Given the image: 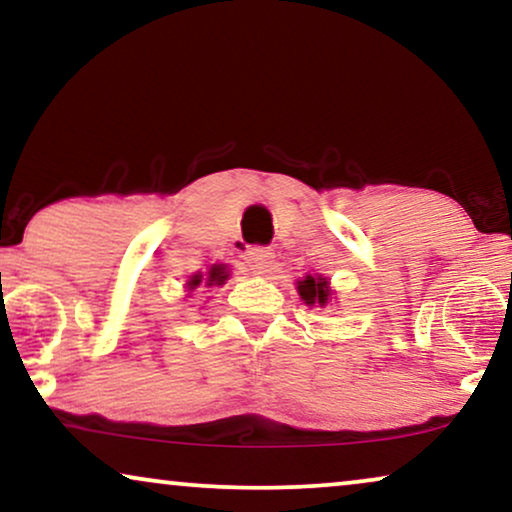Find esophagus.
<instances>
[{"mask_svg": "<svg viewBox=\"0 0 512 512\" xmlns=\"http://www.w3.org/2000/svg\"><path fill=\"white\" fill-rule=\"evenodd\" d=\"M272 251L268 247H251L247 254H244V261H247L249 270L256 272V275H265L272 268Z\"/></svg>", "mask_w": 512, "mask_h": 512, "instance_id": "34e87169", "label": "esophagus"}]
</instances>
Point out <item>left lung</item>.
Listing matches in <instances>:
<instances>
[{"instance_id": "8db88e82", "label": "left lung", "mask_w": 512, "mask_h": 512, "mask_svg": "<svg viewBox=\"0 0 512 512\" xmlns=\"http://www.w3.org/2000/svg\"><path fill=\"white\" fill-rule=\"evenodd\" d=\"M298 289V296L305 300V305H319V307H326L328 303L333 300V289H331V282H328V277L324 275H305L303 279H298L296 284Z\"/></svg>"}]
</instances>
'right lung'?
<instances>
[{
    "label": "right lung",
    "mask_w": 512,
    "mask_h": 512,
    "mask_svg": "<svg viewBox=\"0 0 512 512\" xmlns=\"http://www.w3.org/2000/svg\"><path fill=\"white\" fill-rule=\"evenodd\" d=\"M226 279H228L226 268H223V265H212V268H209V272H207V277L202 275V272H195V275L188 277L184 289L188 293H193L202 284H205V286H221V284H226Z\"/></svg>",
    "instance_id": "obj_1"
}]
</instances>
